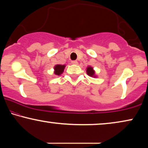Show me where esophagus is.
<instances>
[{
  "mask_svg": "<svg viewBox=\"0 0 148 148\" xmlns=\"http://www.w3.org/2000/svg\"><path fill=\"white\" fill-rule=\"evenodd\" d=\"M71 63L73 64H77L78 62H77V60H72Z\"/></svg>",
  "mask_w": 148,
  "mask_h": 148,
  "instance_id": "1",
  "label": "esophagus"
}]
</instances>
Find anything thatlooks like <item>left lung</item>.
<instances>
[{
    "mask_svg": "<svg viewBox=\"0 0 148 148\" xmlns=\"http://www.w3.org/2000/svg\"><path fill=\"white\" fill-rule=\"evenodd\" d=\"M86 72H87V74L90 77H96L95 76V71L93 69L92 67H91V66H88V68H87V70H86Z\"/></svg>",
    "mask_w": 148,
    "mask_h": 148,
    "instance_id": "8db88e82",
    "label": "left lung"
}]
</instances>
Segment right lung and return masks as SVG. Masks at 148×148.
<instances>
[{"mask_svg":"<svg viewBox=\"0 0 148 148\" xmlns=\"http://www.w3.org/2000/svg\"><path fill=\"white\" fill-rule=\"evenodd\" d=\"M64 67L65 65H62V64H56L54 66V74L56 75H60V74L62 73V72L64 71Z\"/></svg>","mask_w":148,"mask_h":148,"instance_id":"right-lung-1","label":"right lung"}]
</instances>
